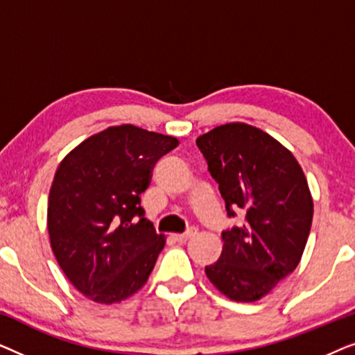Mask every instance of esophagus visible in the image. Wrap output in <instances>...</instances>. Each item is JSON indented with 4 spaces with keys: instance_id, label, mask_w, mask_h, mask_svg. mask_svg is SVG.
Returning <instances> with one entry per match:
<instances>
[{
    "instance_id": "1",
    "label": "esophagus",
    "mask_w": 355,
    "mask_h": 355,
    "mask_svg": "<svg viewBox=\"0 0 355 355\" xmlns=\"http://www.w3.org/2000/svg\"><path fill=\"white\" fill-rule=\"evenodd\" d=\"M196 234H197V230H196V227H192V230H189L187 232H182V234H173V239L176 242H181V244H184V242L192 239V237Z\"/></svg>"
}]
</instances>
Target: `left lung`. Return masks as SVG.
Here are the masks:
<instances>
[{"instance_id": "1", "label": "left lung", "mask_w": 355, "mask_h": 355, "mask_svg": "<svg viewBox=\"0 0 355 355\" xmlns=\"http://www.w3.org/2000/svg\"><path fill=\"white\" fill-rule=\"evenodd\" d=\"M227 215L244 225L221 234V257L207 278L227 299L255 302L297 268L313 218L307 179L291 150L245 123L218 125L197 137Z\"/></svg>"}]
</instances>
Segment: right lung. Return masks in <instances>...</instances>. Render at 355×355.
Wrapping results in <instances>:
<instances>
[{
	"mask_svg": "<svg viewBox=\"0 0 355 355\" xmlns=\"http://www.w3.org/2000/svg\"><path fill=\"white\" fill-rule=\"evenodd\" d=\"M178 145L173 135L121 124L61 159L48 196V234L61 270L87 299L118 304L147 283L166 237L144 218L140 193L155 163Z\"/></svg>",
	"mask_w": 355,
	"mask_h": 355,
	"instance_id": "right-lung-1",
	"label": "right lung"
}]
</instances>
